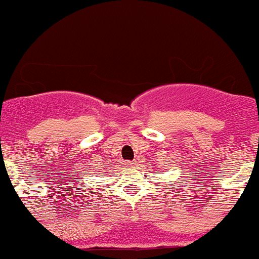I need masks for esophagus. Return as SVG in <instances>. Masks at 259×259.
Segmentation results:
<instances>
[{"instance_id":"34e87169","label":"esophagus","mask_w":259,"mask_h":259,"mask_svg":"<svg viewBox=\"0 0 259 259\" xmlns=\"http://www.w3.org/2000/svg\"><path fill=\"white\" fill-rule=\"evenodd\" d=\"M123 164H124V166H127V167H131V166H135V162H131V161H124L123 162Z\"/></svg>"}]
</instances>
